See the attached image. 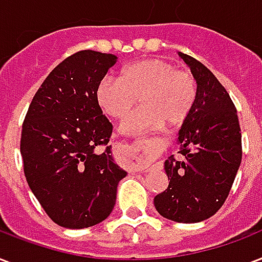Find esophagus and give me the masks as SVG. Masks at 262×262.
Here are the masks:
<instances>
[{
	"label": "esophagus",
	"mask_w": 262,
	"mask_h": 262,
	"mask_svg": "<svg viewBox=\"0 0 262 262\" xmlns=\"http://www.w3.org/2000/svg\"><path fill=\"white\" fill-rule=\"evenodd\" d=\"M138 151H141L142 154L147 153L145 143H139L138 145ZM150 161H151V159H150V156H147V154H146V159H137L135 160V169H138V171H145V169L149 168Z\"/></svg>",
	"instance_id": "obj_1"
}]
</instances>
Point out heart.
<instances>
[{"mask_svg": "<svg viewBox=\"0 0 262 262\" xmlns=\"http://www.w3.org/2000/svg\"><path fill=\"white\" fill-rule=\"evenodd\" d=\"M97 97L103 112L115 120H124L138 99L141 106L121 125V131L141 134L159 123L173 125L183 121L194 108L196 83L187 71L150 58L124 67L119 79H103Z\"/></svg>", "mask_w": 262, "mask_h": 262, "instance_id": "1", "label": "heart"}]
</instances>
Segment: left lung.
<instances>
[{"label": "left lung", "instance_id": "8db88e82", "mask_svg": "<svg viewBox=\"0 0 262 262\" xmlns=\"http://www.w3.org/2000/svg\"><path fill=\"white\" fill-rule=\"evenodd\" d=\"M179 56L196 80V99L179 129L182 157L165 160L169 184L154 196V206L172 222L200 223L228 196L242 160V134L236 108L217 78L191 56Z\"/></svg>", "mask_w": 262, "mask_h": 262}]
</instances>
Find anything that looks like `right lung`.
Listing matches in <instances>:
<instances>
[{
  "mask_svg": "<svg viewBox=\"0 0 262 262\" xmlns=\"http://www.w3.org/2000/svg\"><path fill=\"white\" fill-rule=\"evenodd\" d=\"M115 54L82 50L60 62L40 84L26 115L20 153L27 183L45 212L64 228L80 230L108 217L127 172L108 145L112 124L97 91Z\"/></svg>",
  "mask_w": 262,
  "mask_h": 262,
  "instance_id": "right-lung-1",
  "label": "right lung"
}]
</instances>
